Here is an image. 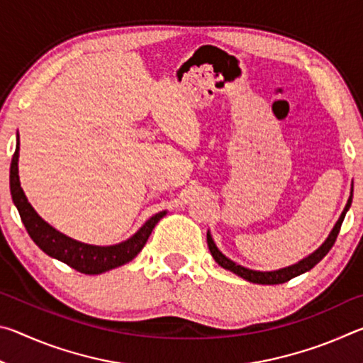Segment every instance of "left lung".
Instances as JSON below:
<instances>
[{
    "mask_svg": "<svg viewBox=\"0 0 363 363\" xmlns=\"http://www.w3.org/2000/svg\"><path fill=\"white\" fill-rule=\"evenodd\" d=\"M352 192L354 189H351V196H349L347 203L346 206H344V211L341 213L340 219H337V223L335 224L333 230L330 232V235L327 240H325L322 243V247L315 250L314 253L309 255L307 257H304V259H301L299 262L293 264V266H288V267H284V269H279V270H270V272H261V270H253V269H247L240 266V264L233 262L232 259H229V257L224 256L220 251L218 250L216 243L213 242V237L211 233L208 232L206 233V242H208V248H210L211 251V256L214 257V261H216L220 267H224L227 270H230V272L237 274L238 277H242L245 280L251 281V284H259V285H279V284H285V281L291 280L294 277H298V275L307 272V270H311L312 267L315 266V264L320 262L325 256H327L328 251L331 250V247H333L335 242H336V237L337 233H340V229H341V224L344 220V216H346V213L349 208H351V203H352Z\"/></svg>",
    "mask_w": 363,
    "mask_h": 363,
    "instance_id": "1",
    "label": "left lung"
}]
</instances>
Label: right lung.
I'll list each match as a JSON object with an SVG mask.
<instances>
[{
    "label": "right lung",
    "instance_id": "obj_1",
    "mask_svg": "<svg viewBox=\"0 0 363 363\" xmlns=\"http://www.w3.org/2000/svg\"><path fill=\"white\" fill-rule=\"evenodd\" d=\"M17 163H19V136H17L16 152L12 155L9 173L12 201L17 206V211L21 214V219L23 225H26L30 238L48 256L56 257V259L65 262L67 266H70L82 274L97 275L133 261L139 255V251L144 248L145 242L149 240L153 227L167 214V211L157 213L131 238L118 245L96 247V245L73 240V238L64 235L62 232L54 229L52 225H49L45 219H41L38 213L33 210V206L28 203L27 196L21 187Z\"/></svg>",
    "mask_w": 363,
    "mask_h": 363
}]
</instances>
